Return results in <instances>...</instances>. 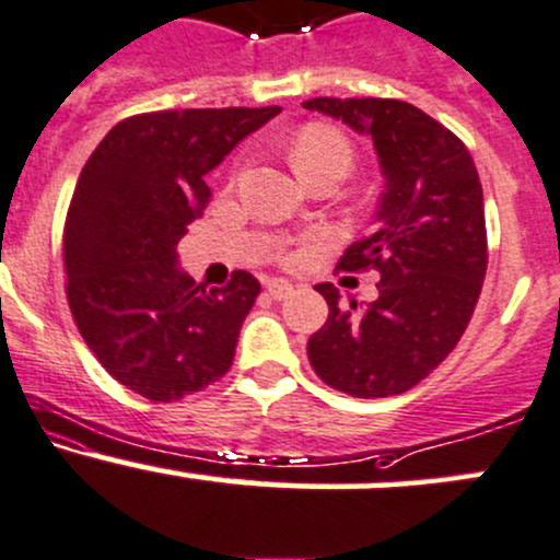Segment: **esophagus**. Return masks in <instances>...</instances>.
Listing matches in <instances>:
<instances>
[{"label": "esophagus", "instance_id": "34e87169", "mask_svg": "<svg viewBox=\"0 0 560 560\" xmlns=\"http://www.w3.org/2000/svg\"><path fill=\"white\" fill-rule=\"evenodd\" d=\"M266 290L273 300H284L292 294V284L284 279H270V281H266Z\"/></svg>", "mask_w": 560, "mask_h": 560}]
</instances>
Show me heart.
Here are the masks:
<instances>
[{"instance_id": "heart-1", "label": "heart", "mask_w": 560, "mask_h": 560, "mask_svg": "<svg viewBox=\"0 0 560 560\" xmlns=\"http://www.w3.org/2000/svg\"><path fill=\"white\" fill-rule=\"evenodd\" d=\"M292 159L294 167L300 175H308L311 170L322 167V164H340V167H350L353 159V149L350 140L337 127L331 125H308L298 132L292 143Z\"/></svg>"}]
</instances>
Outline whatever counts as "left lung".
Wrapping results in <instances>:
<instances>
[{
    "label": "left lung",
    "mask_w": 560,
    "mask_h": 560,
    "mask_svg": "<svg viewBox=\"0 0 560 560\" xmlns=\"http://www.w3.org/2000/svg\"><path fill=\"white\" fill-rule=\"evenodd\" d=\"M305 108L372 135L385 190L377 229L350 244L337 270H377V300L359 308L318 284L329 318L308 359L329 388L385 398L415 388L459 342L487 276L483 190L468 145L393 97H311Z\"/></svg>",
    "instance_id": "8db88e82"
}]
</instances>
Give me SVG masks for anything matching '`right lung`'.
<instances>
[{"instance_id": "add662e5", "label": "right lung", "mask_w": 560, "mask_h": 560, "mask_svg": "<svg viewBox=\"0 0 560 560\" xmlns=\"http://www.w3.org/2000/svg\"><path fill=\"white\" fill-rule=\"evenodd\" d=\"M279 110L130 116L79 175L63 229L69 308L103 370L149 401H180L231 370L260 281L233 270L205 290L177 268V242L210 205L207 172Z\"/></svg>"}]
</instances>
